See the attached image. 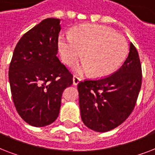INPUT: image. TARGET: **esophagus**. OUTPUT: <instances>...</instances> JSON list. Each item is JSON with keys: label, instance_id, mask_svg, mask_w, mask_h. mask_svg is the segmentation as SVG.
I'll return each instance as SVG.
<instances>
[{"label": "esophagus", "instance_id": "obj_1", "mask_svg": "<svg viewBox=\"0 0 155 155\" xmlns=\"http://www.w3.org/2000/svg\"><path fill=\"white\" fill-rule=\"evenodd\" d=\"M80 82V79L78 77L77 75H74L73 76V84L77 85Z\"/></svg>", "mask_w": 155, "mask_h": 155}]
</instances>
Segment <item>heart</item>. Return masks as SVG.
Here are the masks:
<instances>
[{"label": "heart", "mask_w": 155, "mask_h": 155, "mask_svg": "<svg viewBox=\"0 0 155 155\" xmlns=\"http://www.w3.org/2000/svg\"><path fill=\"white\" fill-rule=\"evenodd\" d=\"M61 58L71 65L81 58L84 60L75 67L79 74L92 72L104 77L115 71L125 61L128 43L125 37L103 25L85 24L73 30L69 36H61L58 41Z\"/></svg>", "instance_id": "1"}]
</instances>
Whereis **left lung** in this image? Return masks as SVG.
<instances>
[{
	"label": "left lung",
	"mask_w": 155,
	"mask_h": 155,
	"mask_svg": "<svg viewBox=\"0 0 155 155\" xmlns=\"http://www.w3.org/2000/svg\"><path fill=\"white\" fill-rule=\"evenodd\" d=\"M142 85V67L132 42L120 69L108 77L78 84L83 122L97 132H107L122 124L132 113Z\"/></svg>",
	"instance_id": "left-lung-1"
}]
</instances>
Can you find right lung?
<instances>
[{
    "label": "right lung",
    "mask_w": 155,
    "mask_h": 155,
    "mask_svg": "<svg viewBox=\"0 0 155 155\" xmlns=\"http://www.w3.org/2000/svg\"><path fill=\"white\" fill-rule=\"evenodd\" d=\"M60 30V19L42 21L21 38L9 65L16 109L35 127L47 126L57 119L63 92L72 84V75L56 56Z\"/></svg>",
    "instance_id": "add662e5"
}]
</instances>
